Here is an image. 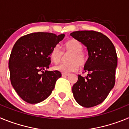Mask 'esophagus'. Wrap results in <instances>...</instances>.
Returning a JSON list of instances; mask_svg holds the SVG:
<instances>
[{
  "instance_id": "1",
  "label": "esophagus",
  "mask_w": 129,
  "mask_h": 129,
  "mask_svg": "<svg viewBox=\"0 0 129 129\" xmlns=\"http://www.w3.org/2000/svg\"><path fill=\"white\" fill-rule=\"evenodd\" d=\"M69 74H63V73H62V77H67V76H69Z\"/></svg>"
}]
</instances>
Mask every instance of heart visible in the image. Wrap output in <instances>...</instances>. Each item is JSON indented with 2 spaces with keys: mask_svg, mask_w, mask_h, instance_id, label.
<instances>
[{
  "mask_svg": "<svg viewBox=\"0 0 129 129\" xmlns=\"http://www.w3.org/2000/svg\"><path fill=\"white\" fill-rule=\"evenodd\" d=\"M83 46L81 42L76 39H70L64 44V52H70L67 57V62L57 64L54 67L57 71L63 74L74 72L78 69L79 65L81 67L85 65L87 62L88 55L83 51ZM64 55L63 51L59 45L55 46L50 52V58L54 63H58L61 61Z\"/></svg>",
  "mask_w": 129,
  "mask_h": 129,
  "instance_id": "obj_1",
  "label": "heart"
}]
</instances>
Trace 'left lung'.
I'll return each mask as SVG.
<instances>
[{
  "label": "left lung",
  "instance_id": "1",
  "mask_svg": "<svg viewBox=\"0 0 129 129\" xmlns=\"http://www.w3.org/2000/svg\"><path fill=\"white\" fill-rule=\"evenodd\" d=\"M70 35L85 44L88 52L84 67L88 74L78 75L72 87L74 97L82 107H94L102 103L114 86L118 64L116 49L111 41L98 31H77Z\"/></svg>",
  "mask_w": 129,
  "mask_h": 129
}]
</instances>
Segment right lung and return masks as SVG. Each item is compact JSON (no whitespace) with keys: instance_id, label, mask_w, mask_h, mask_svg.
I'll use <instances>...</instances> for the list:
<instances>
[{"instance_id":"obj_1","label":"right lung","mask_w":129,"mask_h":129,"mask_svg":"<svg viewBox=\"0 0 129 129\" xmlns=\"http://www.w3.org/2000/svg\"><path fill=\"white\" fill-rule=\"evenodd\" d=\"M64 34L35 32L17 41L9 59L10 81L18 95L30 104L46 100L54 89L61 73L47 71L50 52L62 41Z\"/></svg>"}]
</instances>
